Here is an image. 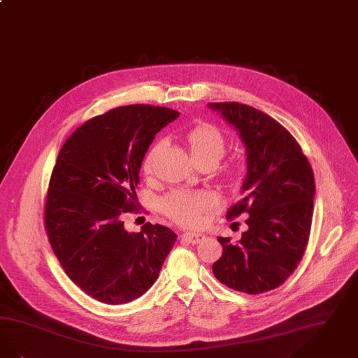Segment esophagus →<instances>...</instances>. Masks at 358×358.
Masks as SVG:
<instances>
[{"label": "esophagus", "mask_w": 358, "mask_h": 358, "mask_svg": "<svg viewBox=\"0 0 358 358\" xmlns=\"http://www.w3.org/2000/svg\"><path fill=\"white\" fill-rule=\"evenodd\" d=\"M206 236L203 234V233H184L182 236H181V240L182 241H185V243H199L200 241H202L203 238H205Z\"/></svg>", "instance_id": "obj_1"}]
</instances>
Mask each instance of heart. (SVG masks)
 <instances>
[{"instance_id": "b5f03b06", "label": "heart", "mask_w": 358, "mask_h": 358, "mask_svg": "<svg viewBox=\"0 0 358 358\" xmlns=\"http://www.w3.org/2000/svg\"><path fill=\"white\" fill-rule=\"evenodd\" d=\"M185 138L189 152L196 162L201 159H212L217 164L225 152L224 136L212 125H197L186 133ZM157 150L158 146H155L143 159L145 173L152 172ZM215 202V196L208 192L174 190L162 200V209L177 224L196 227L201 222L202 213Z\"/></svg>"}]
</instances>
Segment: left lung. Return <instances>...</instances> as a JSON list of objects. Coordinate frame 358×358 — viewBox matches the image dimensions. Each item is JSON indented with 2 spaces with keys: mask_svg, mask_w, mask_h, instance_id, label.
<instances>
[{
  "mask_svg": "<svg viewBox=\"0 0 358 358\" xmlns=\"http://www.w3.org/2000/svg\"><path fill=\"white\" fill-rule=\"evenodd\" d=\"M208 106L238 131L245 146L243 197L227 218L249 215L240 241L217 238L224 252L213 264V273L230 289L259 294L285 282L303 256L313 215L315 176L299 143L271 115L238 102Z\"/></svg>",
  "mask_w": 358,
  "mask_h": 358,
  "instance_id": "obj_1",
  "label": "left lung"
}]
</instances>
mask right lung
Returning <instances> with one entry per match:
<instances>
[{
	"mask_svg": "<svg viewBox=\"0 0 358 358\" xmlns=\"http://www.w3.org/2000/svg\"><path fill=\"white\" fill-rule=\"evenodd\" d=\"M178 115L162 106H120L86 121L58 153L45 228L68 277L96 300L118 305L141 297L177 240L173 230L150 222L128 231L122 215L136 208L150 143Z\"/></svg>",
	"mask_w": 358,
	"mask_h": 358,
	"instance_id": "right-lung-1",
	"label": "right lung"
}]
</instances>
